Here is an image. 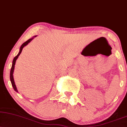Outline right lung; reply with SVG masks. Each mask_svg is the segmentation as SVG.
Listing matches in <instances>:
<instances>
[{
  "label": "right lung",
  "mask_w": 127,
  "mask_h": 127,
  "mask_svg": "<svg viewBox=\"0 0 127 127\" xmlns=\"http://www.w3.org/2000/svg\"><path fill=\"white\" fill-rule=\"evenodd\" d=\"M37 36H33V37L30 38V39H29L28 40H27L26 42H25L23 44H22V46H20V50H19V53L17 54V55L13 59V62H12V67H11V70H10V81H11V83H12V85L13 86V89L14 90V91H16V92H17L18 93V91H17V87L16 86V84H15V83H14V78H13V72H14V65H15V64H16V60L17 59H18V57L20 55L21 53H22V50H23V47H25V46H26V45H28L30 41H31L33 39L34 37H36Z\"/></svg>",
  "instance_id": "add662e5"
}]
</instances>
